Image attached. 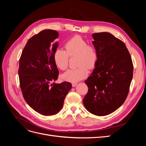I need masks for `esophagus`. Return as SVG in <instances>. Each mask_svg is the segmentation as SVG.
Returning a JSON list of instances; mask_svg holds the SVG:
<instances>
[{
	"label": "esophagus",
	"mask_w": 146,
	"mask_h": 146,
	"mask_svg": "<svg viewBox=\"0 0 146 146\" xmlns=\"http://www.w3.org/2000/svg\"><path fill=\"white\" fill-rule=\"evenodd\" d=\"M77 85V83H72V85L73 87H75Z\"/></svg>",
	"instance_id": "esophagus-1"
}]
</instances>
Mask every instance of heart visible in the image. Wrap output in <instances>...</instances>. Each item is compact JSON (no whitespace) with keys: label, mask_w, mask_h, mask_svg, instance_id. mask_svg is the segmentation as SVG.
Returning <instances> with one entry per match:
<instances>
[{"label":"heart","mask_w":146,"mask_h":146,"mask_svg":"<svg viewBox=\"0 0 146 146\" xmlns=\"http://www.w3.org/2000/svg\"><path fill=\"white\" fill-rule=\"evenodd\" d=\"M66 50L58 48L54 55L56 66L61 70H65L69 66V56H77L76 69H69L63 75V80L76 83L85 78L88 74V68H95L98 61L99 53L96 46L88 42L80 36H74L65 43Z\"/></svg>","instance_id":"1"}]
</instances>
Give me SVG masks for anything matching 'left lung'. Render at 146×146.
Masks as SVG:
<instances>
[{
  "label": "left lung",
  "mask_w": 146,
  "mask_h": 146,
  "mask_svg": "<svg viewBox=\"0 0 146 146\" xmlns=\"http://www.w3.org/2000/svg\"><path fill=\"white\" fill-rule=\"evenodd\" d=\"M92 38L99 58L85 82L88 91L83 102L90 113L102 116L116 111L127 99L133 64L125 43L111 33H96Z\"/></svg>",
  "instance_id": "left-lung-1"
}]
</instances>
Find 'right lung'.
<instances>
[{"label":"right lung","instance_id":"add662e5","mask_svg":"<svg viewBox=\"0 0 146 146\" xmlns=\"http://www.w3.org/2000/svg\"><path fill=\"white\" fill-rule=\"evenodd\" d=\"M58 33L44 30L31 37L22 52L18 74L23 97L30 107L44 116L58 113L72 84L55 83L59 71L54 55L58 43Z\"/></svg>","mask_w":146,"mask_h":146}]
</instances>
